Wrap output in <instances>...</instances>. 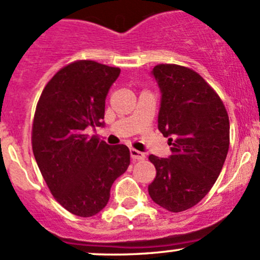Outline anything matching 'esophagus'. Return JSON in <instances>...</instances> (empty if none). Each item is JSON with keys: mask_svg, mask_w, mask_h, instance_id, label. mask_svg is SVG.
Wrapping results in <instances>:
<instances>
[{"mask_svg": "<svg viewBox=\"0 0 260 260\" xmlns=\"http://www.w3.org/2000/svg\"><path fill=\"white\" fill-rule=\"evenodd\" d=\"M131 157H132V159H135V161H143L146 156L143 152H140L137 151V149L132 148L131 149Z\"/></svg>", "mask_w": 260, "mask_h": 260, "instance_id": "1", "label": "esophagus"}]
</instances>
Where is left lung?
<instances>
[{
  "instance_id": "1",
  "label": "left lung",
  "mask_w": 260,
  "mask_h": 260,
  "mask_svg": "<svg viewBox=\"0 0 260 260\" xmlns=\"http://www.w3.org/2000/svg\"><path fill=\"white\" fill-rule=\"evenodd\" d=\"M153 75L161 89L158 129L172 154H149L156 177L148 193L171 212L195 206L219 177L229 151V115L216 91L192 69L158 64Z\"/></svg>"
}]
</instances>
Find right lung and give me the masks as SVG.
I'll list each match as a JSON object with an SVG mask.
<instances>
[{"label":"right lung","instance_id":"add662e5","mask_svg":"<svg viewBox=\"0 0 260 260\" xmlns=\"http://www.w3.org/2000/svg\"><path fill=\"white\" fill-rule=\"evenodd\" d=\"M119 73L93 60L70 62L48 81L36 106L34 156L55 200L78 216L104 209L115 179L131 164L127 146H109L85 133L103 125L106 96Z\"/></svg>","mask_w":260,"mask_h":260}]
</instances>
